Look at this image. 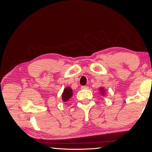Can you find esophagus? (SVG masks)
Listing matches in <instances>:
<instances>
[{"label": "esophagus", "instance_id": "esophagus-1", "mask_svg": "<svg viewBox=\"0 0 152 152\" xmlns=\"http://www.w3.org/2000/svg\"><path fill=\"white\" fill-rule=\"evenodd\" d=\"M81 89H88V86H82V87H81Z\"/></svg>", "mask_w": 152, "mask_h": 152}]
</instances>
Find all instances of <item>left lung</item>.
Instances as JSON below:
<instances>
[{
	"label": "left lung",
	"mask_w": 152,
	"mask_h": 152,
	"mask_svg": "<svg viewBox=\"0 0 152 152\" xmlns=\"http://www.w3.org/2000/svg\"><path fill=\"white\" fill-rule=\"evenodd\" d=\"M100 89H101V94H102V95H104V90L102 88H101Z\"/></svg>",
	"instance_id": "left-lung-1"
}]
</instances>
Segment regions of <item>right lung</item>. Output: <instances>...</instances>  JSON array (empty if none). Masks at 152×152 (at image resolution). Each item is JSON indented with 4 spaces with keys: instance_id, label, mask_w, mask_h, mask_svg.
I'll return each mask as SVG.
<instances>
[{
    "instance_id": "right-lung-1",
    "label": "right lung",
    "mask_w": 152,
    "mask_h": 152,
    "mask_svg": "<svg viewBox=\"0 0 152 152\" xmlns=\"http://www.w3.org/2000/svg\"><path fill=\"white\" fill-rule=\"evenodd\" d=\"M72 96V90L70 88H64L62 94V99L64 102L69 101V99Z\"/></svg>"
}]
</instances>
